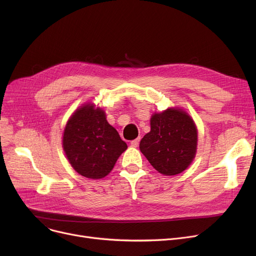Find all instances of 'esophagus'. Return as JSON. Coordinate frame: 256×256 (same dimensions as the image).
<instances>
[{"label": "esophagus", "instance_id": "obj_1", "mask_svg": "<svg viewBox=\"0 0 256 256\" xmlns=\"http://www.w3.org/2000/svg\"><path fill=\"white\" fill-rule=\"evenodd\" d=\"M139 142H140V138H137V139H135V140L130 141V145H132V147H137V146L139 145Z\"/></svg>", "mask_w": 256, "mask_h": 256}]
</instances>
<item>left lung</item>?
I'll use <instances>...</instances> for the list:
<instances>
[{
    "mask_svg": "<svg viewBox=\"0 0 256 256\" xmlns=\"http://www.w3.org/2000/svg\"><path fill=\"white\" fill-rule=\"evenodd\" d=\"M197 150V128L180 108H169L150 118V132L140 142V150L164 176H176L192 163Z\"/></svg>",
    "mask_w": 256,
    "mask_h": 256,
    "instance_id": "left-lung-1",
    "label": "left lung"
}]
</instances>
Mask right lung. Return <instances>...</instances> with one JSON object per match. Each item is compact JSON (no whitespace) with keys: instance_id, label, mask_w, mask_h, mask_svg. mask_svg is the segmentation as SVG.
Returning a JSON list of instances; mask_svg holds the SVG:
<instances>
[{"instance_id":"right-lung-1","label":"right lung","mask_w":256,"mask_h":256,"mask_svg":"<svg viewBox=\"0 0 256 256\" xmlns=\"http://www.w3.org/2000/svg\"><path fill=\"white\" fill-rule=\"evenodd\" d=\"M128 145L106 119L104 111L87 104L67 121L63 150L80 176L98 180L108 176Z\"/></svg>"}]
</instances>
